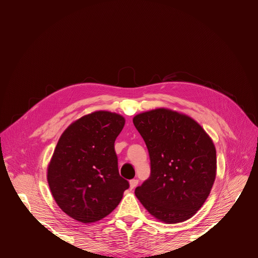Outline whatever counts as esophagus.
I'll return each instance as SVG.
<instances>
[{
  "label": "esophagus",
  "instance_id": "34e87169",
  "mask_svg": "<svg viewBox=\"0 0 258 258\" xmlns=\"http://www.w3.org/2000/svg\"><path fill=\"white\" fill-rule=\"evenodd\" d=\"M138 183H139V181H138L137 179L131 180V181H130V188H131V189L136 188V187H137V185H138Z\"/></svg>",
  "mask_w": 258,
  "mask_h": 258
}]
</instances>
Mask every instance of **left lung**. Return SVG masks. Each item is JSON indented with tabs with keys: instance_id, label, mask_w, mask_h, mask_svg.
<instances>
[{
	"instance_id": "obj_1",
	"label": "left lung",
	"mask_w": 258,
	"mask_h": 258,
	"mask_svg": "<svg viewBox=\"0 0 258 258\" xmlns=\"http://www.w3.org/2000/svg\"><path fill=\"white\" fill-rule=\"evenodd\" d=\"M151 159V175L135 190L144 208L166 224L185 222L207 200L216 175L213 141L196 120L168 108L133 119Z\"/></svg>"
}]
</instances>
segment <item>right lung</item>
<instances>
[{
	"mask_svg": "<svg viewBox=\"0 0 258 258\" xmlns=\"http://www.w3.org/2000/svg\"><path fill=\"white\" fill-rule=\"evenodd\" d=\"M124 123L119 114L96 111L61 134L47 180L56 204L70 218L85 224L105 218L130 187L119 174L114 146Z\"/></svg>",
	"mask_w": 258,
	"mask_h": 258,
	"instance_id": "obj_1",
	"label": "right lung"
}]
</instances>
